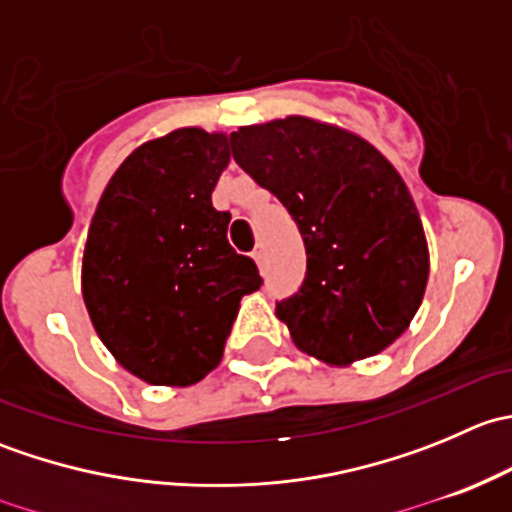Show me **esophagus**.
<instances>
[{"instance_id":"1","label":"esophagus","mask_w":512,"mask_h":512,"mask_svg":"<svg viewBox=\"0 0 512 512\" xmlns=\"http://www.w3.org/2000/svg\"><path fill=\"white\" fill-rule=\"evenodd\" d=\"M252 257H255V262H257V265H260V267H265V247H262V245H257V247H255V252H252Z\"/></svg>"}]
</instances>
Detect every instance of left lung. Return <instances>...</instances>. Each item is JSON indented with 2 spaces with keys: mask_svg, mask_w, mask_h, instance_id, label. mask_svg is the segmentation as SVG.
<instances>
[{
  "mask_svg": "<svg viewBox=\"0 0 512 512\" xmlns=\"http://www.w3.org/2000/svg\"><path fill=\"white\" fill-rule=\"evenodd\" d=\"M230 148L302 232L304 282L277 302L294 344L347 366L396 342L421 307L428 247L394 165L364 138L304 116L240 128Z\"/></svg>",
  "mask_w": 512,
  "mask_h": 512,
  "instance_id": "left-lung-1",
  "label": "left lung"
}]
</instances>
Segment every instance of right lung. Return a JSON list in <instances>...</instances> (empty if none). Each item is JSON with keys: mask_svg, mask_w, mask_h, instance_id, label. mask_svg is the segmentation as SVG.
Listing matches in <instances>:
<instances>
[{"mask_svg": "<svg viewBox=\"0 0 512 512\" xmlns=\"http://www.w3.org/2000/svg\"><path fill=\"white\" fill-rule=\"evenodd\" d=\"M230 160L223 133L178 128L143 143L103 190L81 289L106 349L138 379L190 386L220 364L240 299L262 285L227 242L213 190Z\"/></svg>", "mask_w": 512, "mask_h": 512, "instance_id": "right-lung-1", "label": "right lung"}]
</instances>
